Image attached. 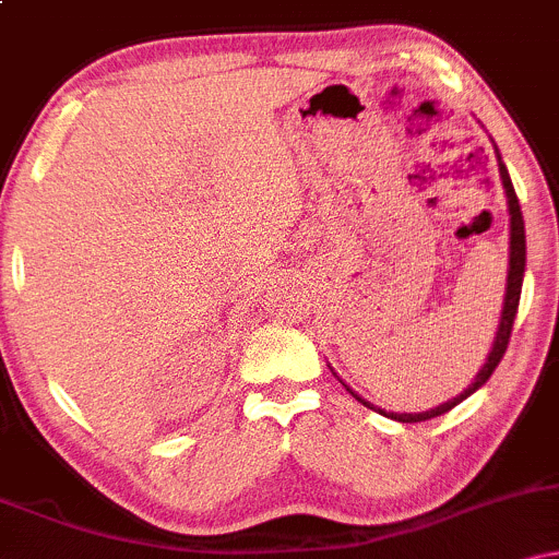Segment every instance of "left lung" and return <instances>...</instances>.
<instances>
[{"label":"left lung","instance_id":"obj_1","mask_svg":"<svg viewBox=\"0 0 559 559\" xmlns=\"http://www.w3.org/2000/svg\"><path fill=\"white\" fill-rule=\"evenodd\" d=\"M493 144V141H491ZM493 155H497V165H499V178H502V186H504V197H507V213H510V260H507V286H504V301H502V318H499V325H497V336H493V344L489 349V357H486V362L480 365V370L473 378V383L467 386L463 394H457L454 400H449L444 404H439V407H431L426 409V413H386V409L376 407V404H370L368 400H362L360 394H357L355 389H349L342 378L336 376V370H333V376L342 381V386H346L352 396H355L357 402H362L365 407L370 409H378L381 415H386L391 420H400V423H420V420H431V418H439V415L449 413L452 407H457L460 402L467 400V396L473 394V391H478L484 386L486 381H489L493 368H497L499 360L504 357V349L507 344H510V333H512V323H515V312H518V301H521V288H523V273H525V226H523V213H521V204H518V194L515 189H512V181H510V173H507L504 163H502V155H499L497 144H493Z\"/></svg>","mask_w":559,"mask_h":559}]
</instances>
